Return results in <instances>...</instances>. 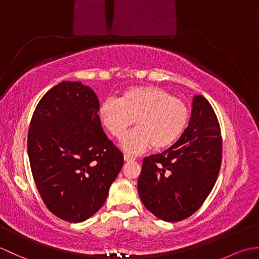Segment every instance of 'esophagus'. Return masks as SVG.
Instances as JSON below:
<instances>
[{"mask_svg":"<svg viewBox=\"0 0 259 259\" xmlns=\"http://www.w3.org/2000/svg\"><path fill=\"white\" fill-rule=\"evenodd\" d=\"M123 159H124V161H126V162H130V161H135L136 160L135 157L129 156V155H124Z\"/></svg>","mask_w":259,"mask_h":259,"instance_id":"34e87169","label":"esophagus"}]
</instances>
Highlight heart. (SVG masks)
<instances>
[{"instance_id":"heart-1","label":"heart","mask_w":259,"mask_h":259,"mask_svg":"<svg viewBox=\"0 0 259 259\" xmlns=\"http://www.w3.org/2000/svg\"><path fill=\"white\" fill-rule=\"evenodd\" d=\"M99 117L114 138L123 137L135 120L137 129L123 137L120 146L129 153H140L151 147L156 150L171 147L188 124L189 108L161 88L134 87L119 101H103Z\"/></svg>"}]
</instances>
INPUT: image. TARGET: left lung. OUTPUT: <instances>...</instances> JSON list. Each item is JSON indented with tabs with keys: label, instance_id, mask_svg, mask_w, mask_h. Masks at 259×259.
I'll return each instance as SVG.
<instances>
[{
	"label": "left lung",
	"instance_id": "left-lung-1",
	"mask_svg": "<svg viewBox=\"0 0 259 259\" xmlns=\"http://www.w3.org/2000/svg\"><path fill=\"white\" fill-rule=\"evenodd\" d=\"M222 146L213 109L205 98L195 96L188 126L179 140L163 152L144 159L138 192L145 207L168 223L191 216L216 183Z\"/></svg>",
	"mask_w": 259,
	"mask_h": 259
}]
</instances>
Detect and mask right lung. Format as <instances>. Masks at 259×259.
I'll return each instance as SVG.
<instances>
[{
	"label": "right lung",
	"instance_id": "add662e5",
	"mask_svg": "<svg viewBox=\"0 0 259 259\" xmlns=\"http://www.w3.org/2000/svg\"><path fill=\"white\" fill-rule=\"evenodd\" d=\"M99 100L80 81H62L42 97L32 115L27 155L33 178L52 213L82 223L106 202L123 166L108 139Z\"/></svg>",
	"mask_w": 259,
	"mask_h": 259
}]
</instances>
